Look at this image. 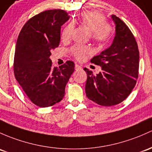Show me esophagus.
<instances>
[{
	"instance_id": "34e87169",
	"label": "esophagus",
	"mask_w": 152,
	"mask_h": 152,
	"mask_svg": "<svg viewBox=\"0 0 152 152\" xmlns=\"http://www.w3.org/2000/svg\"><path fill=\"white\" fill-rule=\"evenodd\" d=\"M75 70H79V69H80L82 67H81V66H80V65L75 64Z\"/></svg>"
}]
</instances>
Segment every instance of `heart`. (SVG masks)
Returning <instances> with one entry per match:
<instances>
[{
    "instance_id": "obj_1",
    "label": "heart",
    "mask_w": 152,
    "mask_h": 152,
    "mask_svg": "<svg viewBox=\"0 0 152 152\" xmlns=\"http://www.w3.org/2000/svg\"><path fill=\"white\" fill-rule=\"evenodd\" d=\"M79 22L90 30L91 38L96 43L104 44L109 41L113 35L114 27L112 24L106 21V17L99 11H87L81 13L74 22ZM73 24L70 23L64 27L61 33V38L68 40L72 36ZM91 52L89 46L85 45H75L70 49V53L77 60H83L87 54Z\"/></svg>"
}]
</instances>
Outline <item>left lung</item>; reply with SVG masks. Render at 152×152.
<instances>
[{
    "mask_svg": "<svg viewBox=\"0 0 152 152\" xmlns=\"http://www.w3.org/2000/svg\"><path fill=\"white\" fill-rule=\"evenodd\" d=\"M116 35L112 45L94 56L91 62L102 66V72L94 75L87 72L86 96L104 107L123 102L134 88L138 77L139 50L134 35L123 21L112 14Z\"/></svg>",
    "mask_w": 152,
    "mask_h": 152,
    "instance_id": "left-lung-1",
    "label": "left lung"
}]
</instances>
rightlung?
<instances>
[{
	"instance_id": "1",
	"label": "right lung",
	"mask_w": 152,
	"mask_h": 152,
	"mask_svg": "<svg viewBox=\"0 0 152 152\" xmlns=\"http://www.w3.org/2000/svg\"><path fill=\"white\" fill-rule=\"evenodd\" d=\"M69 16L61 9L47 10L29 19L17 38L14 59L16 80L34 104L48 107L61 102L65 87L75 71L67 61L55 67L50 50L60 43V30Z\"/></svg>"
}]
</instances>
